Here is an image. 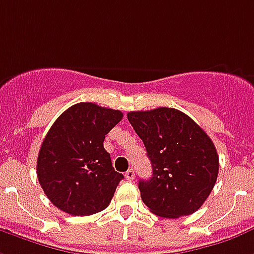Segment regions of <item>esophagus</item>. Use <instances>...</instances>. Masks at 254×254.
I'll use <instances>...</instances> for the list:
<instances>
[{
	"mask_svg": "<svg viewBox=\"0 0 254 254\" xmlns=\"http://www.w3.org/2000/svg\"><path fill=\"white\" fill-rule=\"evenodd\" d=\"M125 178H127V180H133L134 179V170H127V172H125Z\"/></svg>",
	"mask_w": 254,
	"mask_h": 254,
	"instance_id": "34e87169",
	"label": "esophagus"
}]
</instances>
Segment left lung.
Here are the masks:
<instances>
[{"mask_svg":"<svg viewBox=\"0 0 254 254\" xmlns=\"http://www.w3.org/2000/svg\"><path fill=\"white\" fill-rule=\"evenodd\" d=\"M127 120L145 145L153 172L138 182L142 202L163 218L195 213L217 182L219 159L211 138L172 108L129 112Z\"/></svg>","mask_w":254,"mask_h":254,"instance_id":"1","label":"left lung"}]
</instances>
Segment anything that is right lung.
Returning a JSON list of instances; mask_svg holds the SVG:
<instances>
[{"label":"right lung","instance_id":"add662e5","mask_svg":"<svg viewBox=\"0 0 254 254\" xmlns=\"http://www.w3.org/2000/svg\"><path fill=\"white\" fill-rule=\"evenodd\" d=\"M120 110L80 102L62 113L37 156V179L52 204L84 217L108 207L124 175L113 168L103 140L122 120Z\"/></svg>","mask_w":254,"mask_h":254}]
</instances>
